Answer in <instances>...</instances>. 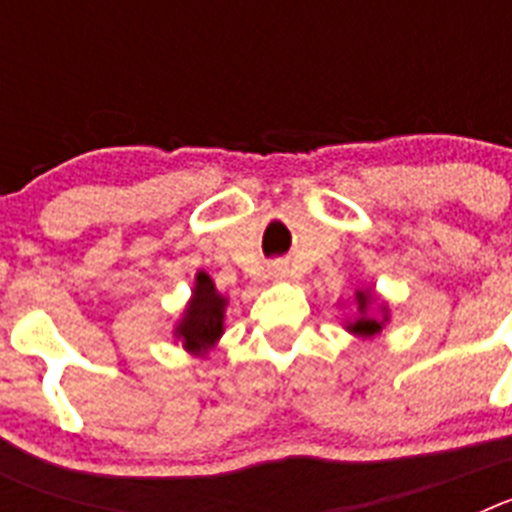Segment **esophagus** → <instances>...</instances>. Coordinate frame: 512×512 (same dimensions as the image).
<instances>
[{"label":"esophagus","mask_w":512,"mask_h":512,"mask_svg":"<svg viewBox=\"0 0 512 512\" xmlns=\"http://www.w3.org/2000/svg\"><path fill=\"white\" fill-rule=\"evenodd\" d=\"M284 271H287V266H284V264H274V274H277V277H282Z\"/></svg>","instance_id":"esophagus-1"}]
</instances>
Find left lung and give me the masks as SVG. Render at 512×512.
<instances>
[{"label": "left lung", "mask_w": 512, "mask_h": 512, "mask_svg": "<svg viewBox=\"0 0 512 512\" xmlns=\"http://www.w3.org/2000/svg\"><path fill=\"white\" fill-rule=\"evenodd\" d=\"M356 302H359V315H356L354 323H348V330L356 333V336H374V333H379V330H382V323L369 312V295L359 292V295H356Z\"/></svg>", "instance_id": "1"}]
</instances>
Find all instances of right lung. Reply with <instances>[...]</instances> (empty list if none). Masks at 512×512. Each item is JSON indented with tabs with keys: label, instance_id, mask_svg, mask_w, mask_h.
Wrapping results in <instances>:
<instances>
[{
	"label": "right lung",
	"instance_id": "right-lung-1",
	"mask_svg": "<svg viewBox=\"0 0 512 512\" xmlns=\"http://www.w3.org/2000/svg\"><path fill=\"white\" fill-rule=\"evenodd\" d=\"M223 315L225 300L217 295L212 279L202 271V274H197L194 297L189 302L187 312H184L182 323L176 328V336L182 338V343L189 351L202 354L223 333Z\"/></svg>",
	"mask_w": 512,
	"mask_h": 512
}]
</instances>
